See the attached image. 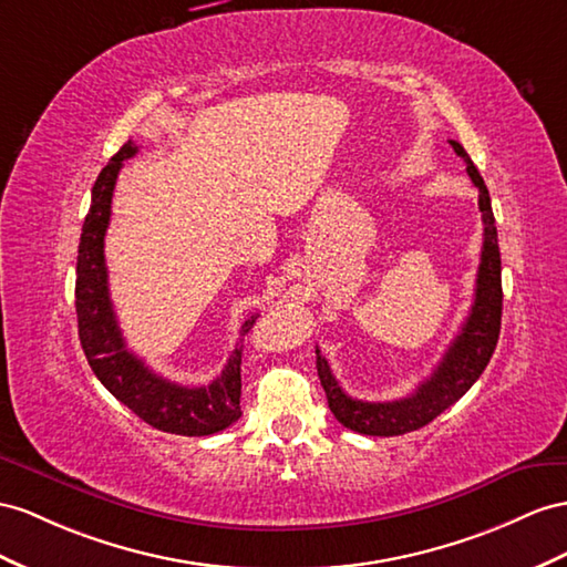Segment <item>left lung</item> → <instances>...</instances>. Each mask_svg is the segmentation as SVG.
Returning <instances> with one entry per match:
<instances>
[{"label":"left lung","instance_id":"obj_1","mask_svg":"<svg viewBox=\"0 0 567 567\" xmlns=\"http://www.w3.org/2000/svg\"><path fill=\"white\" fill-rule=\"evenodd\" d=\"M453 151L467 165L470 179L478 188V210L484 220V246L482 264L476 272V289L472 311L464 321L460 336L447 347L441 364L429 379L419 385L410 398L393 402H367L354 400L344 393L332 375L326 357L316 350L318 379L326 390L328 408L338 422L347 429L364 435H402L426 426L435 416L455 404L484 373L486 364L496 350L501 336V313H503V287H501V249L496 217L491 210L488 188L482 174L474 167L467 151L457 141H450Z\"/></svg>","mask_w":567,"mask_h":567}]
</instances>
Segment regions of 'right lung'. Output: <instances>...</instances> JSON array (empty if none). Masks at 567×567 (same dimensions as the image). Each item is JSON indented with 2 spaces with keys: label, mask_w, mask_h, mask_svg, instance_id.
I'll return each instance as SVG.
<instances>
[{
  "label": "right lung",
  "mask_w": 567,
  "mask_h": 567,
  "mask_svg": "<svg viewBox=\"0 0 567 567\" xmlns=\"http://www.w3.org/2000/svg\"><path fill=\"white\" fill-rule=\"evenodd\" d=\"M136 143L126 141L93 184L91 210L85 215L76 260V316L85 359L110 393L126 404L145 424L177 435H210L231 426L241 416V347L229 354L223 373L210 385L188 388L172 383L134 352L126 350L117 316L112 309L105 231L112 215V194L124 159L136 155ZM244 321L241 336L256 323Z\"/></svg>",
  "instance_id": "1"
}]
</instances>
